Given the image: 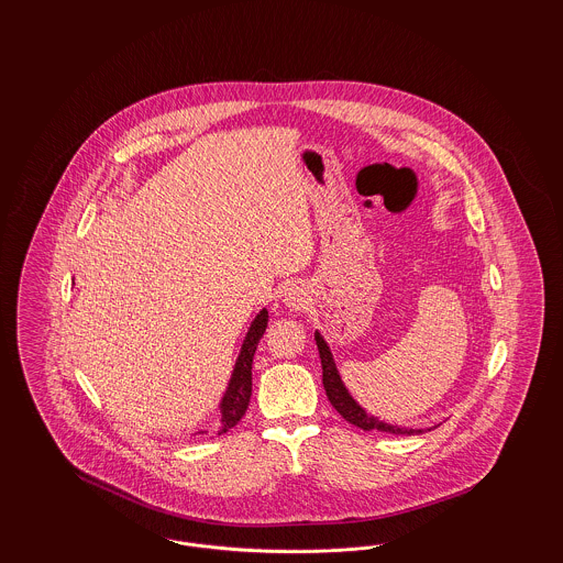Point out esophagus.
I'll use <instances>...</instances> for the list:
<instances>
[{
	"label": "esophagus",
	"instance_id": "34e87169",
	"mask_svg": "<svg viewBox=\"0 0 563 563\" xmlns=\"http://www.w3.org/2000/svg\"><path fill=\"white\" fill-rule=\"evenodd\" d=\"M287 306L289 308H294V310H301L306 303H308V297H306V291L301 289V287H294L289 295H287Z\"/></svg>",
	"mask_w": 563,
	"mask_h": 563
}]
</instances>
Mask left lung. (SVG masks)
Instances as JSON below:
<instances>
[{"mask_svg":"<svg viewBox=\"0 0 563 563\" xmlns=\"http://www.w3.org/2000/svg\"><path fill=\"white\" fill-rule=\"evenodd\" d=\"M314 340H317L319 354H321L322 386H324L327 399L338 409V413L346 422L354 424L356 429L365 430V432H369V430H382V432H390V434H416V432H422V430L390 427V424L377 420L374 416H367L365 409L350 397L346 386L342 384L340 374L335 369V363H333V356H331V350L324 344L321 333H314Z\"/></svg>","mask_w":563,"mask_h":563,"instance_id":"obj_1","label":"left lung"}]
</instances>
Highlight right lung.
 <instances>
[{"label": "right lung", "instance_id": "add662e5", "mask_svg": "<svg viewBox=\"0 0 563 563\" xmlns=\"http://www.w3.org/2000/svg\"><path fill=\"white\" fill-rule=\"evenodd\" d=\"M266 327H268V310H262L257 314V319L251 324L246 338H244V344H242L234 374L230 379L228 393H225L223 402H221V420L214 427V434H223V432L234 429L241 422V418L244 416L246 407H249L251 388H253L251 386L253 356H255V350H257V344H260ZM200 434H209V430H200Z\"/></svg>", "mask_w": 563, "mask_h": 563}]
</instances>
